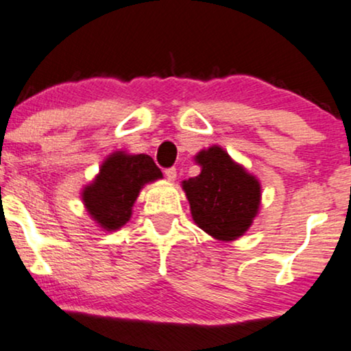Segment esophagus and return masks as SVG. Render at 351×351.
Returning a JSON list of instances; mask_svg holds the SVG:
<instances>
[{"mask_svg": "<svg viewBox=\"0 0 351 351\" xmlns=\"http://www.w3.org/2000/svg\"><path fill=\"white\" fill-rule=\"evenodd\" d=\"M166 177L169 182H174L177 179V169L176 167H169V169H166Z\"/></svg>", "mask_w": 351, "mask_h": 351, "instance_id": "34e87169", "label": "esophagus"}]
</instances>
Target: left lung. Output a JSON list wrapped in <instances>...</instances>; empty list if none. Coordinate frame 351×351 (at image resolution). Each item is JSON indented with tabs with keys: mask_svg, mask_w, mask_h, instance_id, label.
<instances>
[{
	"mask_svg": "<svg viewBox=\"0 0 351 351\" xmlns=\"http://www.w3.org/2000/svg\"><path fill=\"white\" fill-rule=\"evenodd\" d=\"M195 162L202 166V172L182 182L195 224L216 240H237L258 215L259 180L217 145L202 149Z\"/></svg>",
	"mask_w": 351,
	"mask_h": 351,
	"instance_id": "8db88e82",
	"label": "left lung"
}]
</instances>
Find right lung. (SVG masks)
<instances>
[{
  "instance_id": "add662e5",
  "label": "right lung",
  "mask_w": 351,
  "mask_h": 351,
  "mask_svg": "<svg viewBox=\"0 0 351 351\" xmlns=\"http://www.w3.org/2000/svg\"><path fill=\"white\" fill-rule=\"evenodd\" d=\"M161 177L162 172L148 154L116 152L104 159L98 176L82 190V202L101 229L117 230L129 222L143 185Z\"/></svg>"
}]
</instances>
